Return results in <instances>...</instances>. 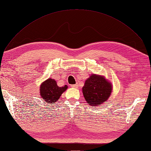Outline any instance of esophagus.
<instances>
[{
    "label": "esophagus",
    "instance_id": "34e87169",
    "mask_svg": "<svg viewBox=\"0 0 151 151\" xmlns=\"http://www.w3.org/2000/svg\"><path fill=\"white\" fill-rule=\"evenodd\" d=\"M71 87H73V88H78V84H74V85H72L71 86Z\"/></svg>",
    "mask_w": 151,
    "mask_h": 151
}]
</instances>
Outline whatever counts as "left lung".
I'll return each mask as SVG.
<instances>
[{
	"label": "left lung",
	"instance_id": "1",
	"mask_svg": "<svg viewBox=\"0 0 151 151\" xmlns=\"http://www.w3.org/2000/svg\"><path fill=\"white\" fill-rule=\"evenodd\" d=\"M112 89V83L105 76L92 73L85 81L82 92L88 105L98 106L108 101Z\"/></svg>",
	"mask_w": 151,
	"mask_h": 151
}]
</instances>
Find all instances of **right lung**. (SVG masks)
<instances>
[{
	"mask_svg": "<svg viewBox=\"0 0 151 151\" xmlns=\"http://www.w3.org/2000/svg\"><path fill=\"white\" fill-rule=\"evenodd\" d=\"M67 85L63 87L57 86L56 81L51 78H48L40 85V92L41 98H42L47 103H53L57 101L61 94L67 90Z\"/></svg>",
	"mask_w": 151,
	"mask_h": 151,
	"instance_id": "add662e5",
	"label": "right lung"
}]
</instances>
